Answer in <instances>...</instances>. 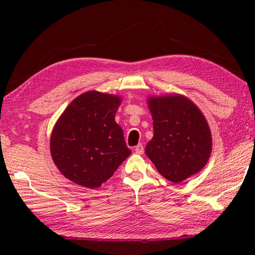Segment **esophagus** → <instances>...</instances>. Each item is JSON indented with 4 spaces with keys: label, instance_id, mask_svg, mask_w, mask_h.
I'll return each mask as SVG.
<instances>
[{
    "label": "esophagus",
    "instance_id": "34e87169",
    "mask_svg": "<svg viewBox=\"0 0 255 255\" xmlns=\"http://www.w3.org/2000/svg\"><path fill=\"white\" fill-rule=\"evenodd\" d=\"M135 153L138 155H141L144 153V146L141 144H138L135 147Z\"/></svg>",
    "mask_w": 255,
    "mask_h": 255
}]
</instances>
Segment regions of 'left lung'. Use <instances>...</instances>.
I'll return each mask as SVG.
<instances>
[{
  "instance_id": "1",
  "label": "left lung",
  "mask_w": 255,
  "mask_h": 255,
  "mask_svg": "<svg viewBox=\"0 0 255 255\" xmlns=\"http://www.w3.org/2000/svg\"><path fill=\"white\" fill-rule=\"evenodd\" d=\"M154 135L145 154L164 178L180 183L208 162L213 138L204 114L189 98L173 93L147 98Z\"/></svg>"
}]
</instances>
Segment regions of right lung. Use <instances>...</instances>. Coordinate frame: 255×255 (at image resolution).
I'll list each match as a JSON object with an SVG mask.
<instances>
[{
	"label": "right lung",
	"mask_w": 255,
	"mask_h": 255,
	"mask_svg": "<svg viewBox=\"0 0 255 255\" xmlns=\"http://www.w3.org/2000/svg\"><path fill=\"white\" fill-rule=\"evenodd\" d=\"M123 98L99 91L76 97L50 135L51 158L60 173L82 187L96 189L131 154L115 116Z\"/></svg>",
	"instance_id": "right-lung-1"
}]
</instances>
